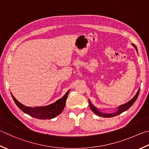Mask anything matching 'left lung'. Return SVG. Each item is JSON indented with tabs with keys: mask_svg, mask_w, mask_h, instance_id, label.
<instances>
[{
	"mask_svg": "<svg viewBox=\"0 0 149 149\" xmlns=\"http://www.w3.org/2000/svg\"><path fill=\"white\" fill-rule=\"evenodd\" d=\"M132 45L134 46V47L135 48V49H136L137 52H138V49H137L136 46L135 45H134V44H132ZM139 90L140 88H139V90H138V92H137L136 94L134 95V97L132 100H130L129 101H128L127 103H125L123 104H121V105L119 106L117 108V111H116L113 113H104V112H101L100 109H97V107H95L94 104H93L91 101L90 100H88V103H89V105H90V109L92 110V112H94V113H95L96 115L98 116H101V117H104V118H112L113 117V116H116L118 115L121 114V113H123V112L126 111L128 109H129V108L132 105V104L135 103L136 100H137V98H138V95H139Z\"/></svg>",
	"mask_w": 149,
	"mask_h": 149,
	"instance_id": "left-lung-1",
	"label": "left lung"
}]
</instances>
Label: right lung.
Listing matches in <instances>:
<instances>
[{"label": "right lung", "instance_id": "obj_1", "mask_svg": "<svg viewBox=\"0 0 149 149\" xmlns=\"http://www.w3.org/2000/svg\"><path fill=\"white\" fill-rule=\"evenodd\" d=\"M69 92L70 90H68V92L63 95V97L58 100L54 103L45 107H30L24 105V104H21L19 101H17L11 93V94L16 105L25 113H27L31 117L37 119H50L59 116L62 112L64 108L65 107L66 101L67 100V97H68Z\"/></svg>", "mask_w": 149, "mask_h": 149}]
</instances>
